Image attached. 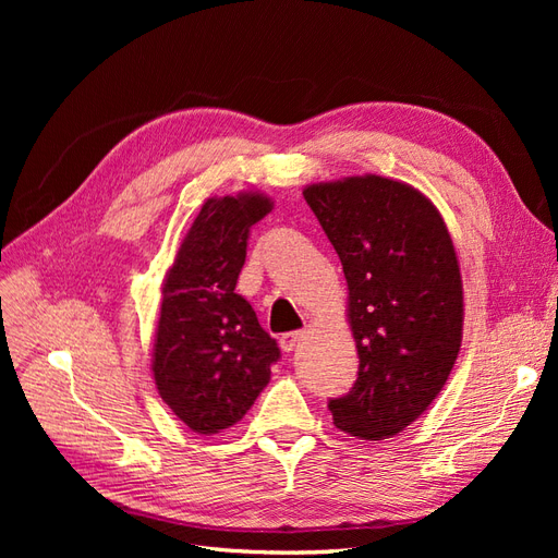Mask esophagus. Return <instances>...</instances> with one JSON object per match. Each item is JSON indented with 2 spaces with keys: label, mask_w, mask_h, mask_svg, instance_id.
I'll return each mask as SVG.
<instances>
[{
  "label": "esophagus",
  "mask_w": 558,
  "mask_h": 558,
  "mask_svg": "<svg viewBox=\"0 0 558 558\" xmlns=\"http://www.w3.org/2000/svg\"><path fill=\"white\" fill-rule=\"evenodd\" d=\"M305 340V332H286V335H281V349L286 351V353H291V351H295L298 347H300V342Z\"/></svg>",
  "instance_id": "obj_1"
}]
</instances>
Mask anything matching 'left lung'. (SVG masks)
Wrapping results in <instances>:
<instances>
[{
  "instance_id": "left-lung-1",
  "label": "left lung",
  "mask_w": 558,
  "mask_h": 558,
  "mask_svg": "<svg viewBox=\"0 0 558 558\" xmlns=\"http://www.w3.org/2000/svg\"><path fill=\"white\" fill-rule=\"evenodd\" d=\"M307 205L342 260L359 379L328 402L361 440L408 428L442 391L463 337V283L433 202L377 174L312 183Z\"/></svg>"
}]
</instances>
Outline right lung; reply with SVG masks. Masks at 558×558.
I'll list each match as a JSON object with an SVG mask.
<instances>
[{
	"instance_id": "obj_1",
	"label": "right lung",
	"mask_w": 558,
	"mask_h": 558,
	"mask_svg": "<svg viewBox=\"0 0 558 558\" xmlns=\"http://www.w3.org/2000/svg\"><path fill=\"white\" fill-rule=\"evenodd\" d=\"M272 207L263 193L209 197L165 277L154 379L193 433L214 435L242 421L279 361L277 340L234 293L248 230Z\"/></svg>"
}]
</instances>
